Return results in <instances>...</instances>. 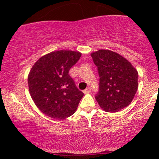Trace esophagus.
I'll return each instance as SVG.
<instances>
[{
  "label": "esophagus",
  "instance_id": "34e87169",
  "mask_svg": "<svg viewBox=\"0 0 159 159\" xmlns=\"http://www.w3.org/2000/svg\"><path fill=\"white\" fill-rule=\"evenodd\" d=\"M91 92V88H87L85 90H84V94H89V93Z\"/></svg>",
  "mask_w": 159,
  "mask_h": 159
}]
</instances>
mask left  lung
<instances>
[{"label": "left lung", "mask_w": 159, "mask_h": 159, "mask_svg": "<svg viewBox=\"0 0 159 159\" xmlns=\"http://www.w3.org/2000/svg\"><path fill=\"white\" fill-rule=\"evenodd\" d=\"M99 75L95 99L105 111L117 112L129 106L138 89V71L120 54L99 50L91 53Z\"/></svg>", "instance_id": "obj_1"}]
</instances>
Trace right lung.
Returning <instances> with one entry per match:
<instances>
[{
    "label": "right lung",
    "mask_w": 159,
    "mask_h": 159,
    "mask_svg": "<svg viewBox=\"0 0 159 159\" xmlns=\"http://www.w3.org/2000/svg\"><path fill=\"white\" fill-rule=\"evenodd\" d=\"M81 56L78 51H53L37 61L30 69L28 78L30 96L44 115L61 120L77 110L84 93L76 87L69 70Z\"/></svg>",
    "instance_id": "1"
}]
</instances>
